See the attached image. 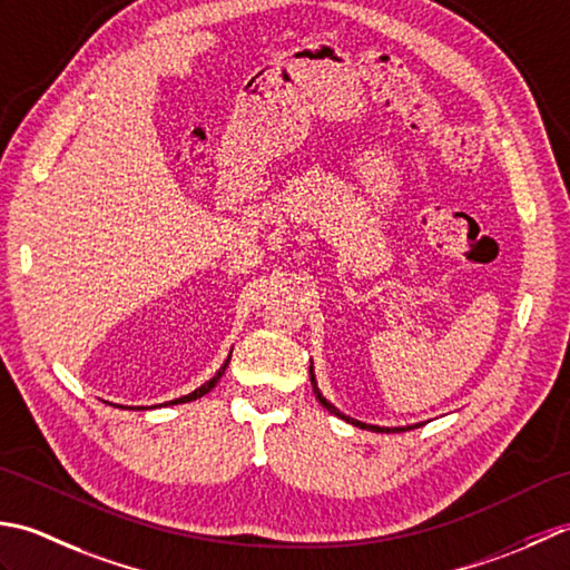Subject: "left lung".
<instances>
[{"mask_svg":"<svg viewBox=\"0 0 570 570\" xmlns=\"http://www.w3.org/2000/svg\"><path fill=\"white\" fill-rule=\"evenodd\" d=\"M309 381H312V389H315V396H317V401L324 405V409H327L330 413H334V415H340L342 421H346V423H352V425H358V428H364V431H376V433H403V431H413V428H417L421 423H415V425H405V428H379V425H368V423H362V421H354V417H350V415H344V413H340L334 409V405L322 396L320 393V389H317V381H315V371H312V364H309Z\"/></svg>","mask_w":570,"mask_h":570,"instance_id":"obj_1","label":"left lung"}]
</instances>
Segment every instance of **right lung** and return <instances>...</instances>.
<instances>
[{"mask_svg":"<svg viewBox=\"0 0 570 570\" xmlns=\"http://www.w3.org/2000/svg\"><path fill=\"white\" fill-rule=\"evenodd\" d=\"M228 362H230V356L226 358V364H224V366H220V368L216 371V376H214V379H208V381L204 383V386H199V389H196V391H191V393H189V396H181V399H177V401H171V403H187V401H196V399H202V396H204V393H208V391H212V389L216 386V383H218V379H220V376H224V371H226Z\"/></svg>","mask_w":570,"mask_h":570,"instance_id":"obj_1","label":"right lung"}]
</instances>
